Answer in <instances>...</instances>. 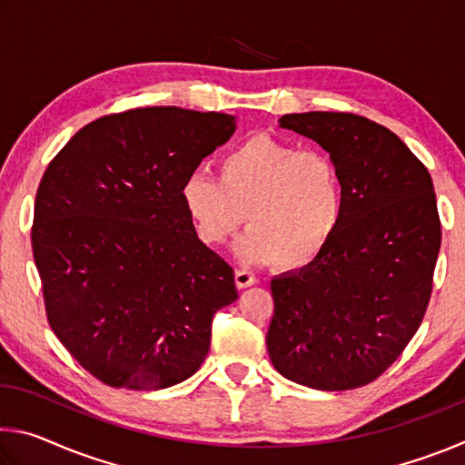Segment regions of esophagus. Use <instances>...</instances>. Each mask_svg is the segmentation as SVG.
<instances>
[{
    "mask_svg": "<svg viewBox=\"0 0 465 465\" xmlns=\"http://www.w3.org/2000/svg\"><path fill=\"white\" fill-rule=\"evenodd\" d=\"M254 282H256V277L250 271H243V269L235 271V285H238L240 289L252 287V285H254Z\"/></svg>",
    "mask_w": 465,
    "mask_h": 465,
    "instance_id": "34e87169",
    "label": "esophagus"
}]
</instances>
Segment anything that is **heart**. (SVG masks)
Returning <instances> with one entry per match:
<instances>
[{
	"label": "heart",
	"instance_id": "obj_1",
	"mask_svg": "<svg viewBox=\"0 0 465 465\" xmlns=\"http://www.w3.org/2000/svg\"><path fill=\"white\" fill-rule=\"evenodd\" d=\"M183 204L199 240L217 246L238 230L235 254L248 264L279 261L297 271L320 258L344 219V183L334 160L313 149L256 135L227 152L219 178L191 174Z\"/></svg>",
	"mask_w": 465,
	"mask_h": 465
}]
</instances>
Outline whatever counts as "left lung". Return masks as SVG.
<instances>
[{
  "label": "left lung",
  "mask_w": 465,
  "mask_h": 465,
  "mask_svg": "<svg viewBox=\"0 0 465 465\" xmlns=\"http://www.w3.org/2000/svg\"><path fill=\"white\" fill-rule=\"evenodd\" d=\"M324 147L344 183V219L312 264L271 281L266 349L287 380L342 391L380 377L427 312L440 248L429 170L390 129L351 113L282 114Z\"/></svg>",
  "instance_id": "left-lung-1"
}]
</instances>
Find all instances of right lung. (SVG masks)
<instances>
[{"label":"right lung","mask_w":465,"mask_h":465,"mask_svg":"<svg viewBox=\"0 0 465 465\" xmlns=\"http://www.w3.org/2000/svg\"><path fill=\"white\" fill-rule=\"evenodd\" d=\"M235 116L135 108L85 124L54 155L35 203L46 318L85 371L163 390L196 373L233 269L199 240L184 180L230 141Z\"/></svg>","instance_id":"add662e5"}]
</instances>
